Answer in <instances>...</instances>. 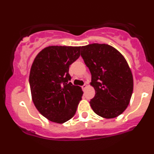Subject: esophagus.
<instances>
[{
  "instance_id": "esophagus-1",
  "label": "esophagus",
  "mask_w": 154,
  "mask_h": 154,
  "mask_svg": "<svg viewBox=\"0 0 154 154\" xmlns=\"http://www.w3.org/2000/svg\"><path fill=\"white\" fill-rule=\"evenodd\" d=\"M82 88L83 91H85V90L86 88H87V85H86V84H84V85H83L82 86Z\"/></svg>"
}]
</instances>
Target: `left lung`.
Returning <instances> with one entry per match:
<instances>
[{
  "mask_svg": "<svg viewBox=\"0 0 154 154\" xmlns=\"http://www.w3.org/2000/svg\"><path fill=\"white\" fill-rule=\"evenodd\" d=\"M81 56L91 73L95 95L90 104L106 119L115 118L127 109L133 91V77L125 57L107 44L81 47Z\"/></svg>",
  "mask_w": 154,
  "mask_h": 154,
  "instance_id": "left-lung-1",
  "label": "left lung"
}]
</instances>
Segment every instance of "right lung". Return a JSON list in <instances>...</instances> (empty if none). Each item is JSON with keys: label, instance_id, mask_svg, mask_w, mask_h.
<instances>
[{"label": "right lung", "instance_id": "right-lung-1", "mask_svg": "<svg viewBox=\"0 0 154 154\" xmlns=\"http://www.w3.org/2000/svg\"><path fill=\"white\" fill-rule=\"evenodd\" d=\"M80 46L52 45L37 55L29 72L32 99L39 112L54 122L73 117L83 92L70 82L69 66L80 56Z\"/></svg>", "mask_w": 154, "mask_h": 154}]
</instances>
